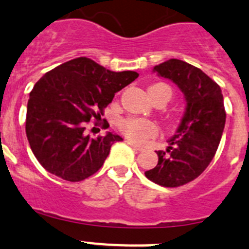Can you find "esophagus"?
<instances>
[{"mask_svg": "<svg viewBox=\"0 0 249 249\" xmlns=\"http://www.w3.org/2000/svg\"><path fill=\"white\" fill-rule=\"evenodd\" d=\"M127 144L130 145V146L133 147L134 150H136V151H142V150H144V147H141V146H139V145H136L135 142H133V141H130V140H127Z\"/></svg>", "mask_w": 249, "mask_h": 249, "instance_id": "esophagus-1", "label": "esophagus"}]
</instances>
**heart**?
<instances>
[{
    "mask_svg": "<svg viewBox=\"0 0 249 249\" xmlns=\"http://www.w3.org/2000/svg\"><path fill=\"white\" fill-rule=\"evenodd\" d=\"M149 93L154 100L158 99L159 97L166 95L167 98H171V89L166 84L162 83H158L155 86L150 87ZM119 129L129 140L138 142V144H142L149 139L154 138L158 134L159 129L158 125L151 120L144 119V118H126V119L122 120L119 124Z\"/></svg>",
    "mask_w": 249,
    "mask_h": 249,
    "instance_id": "heart-1",
    "label": "heart"
}]
</instances>
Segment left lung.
<instances>
[{
	"mask_svg": "<svg viewBox=\"0 0 249 249\" xmlns=\"http://www.w3.org/2000/svg\"><path fill=\"white\" fill-rule=\"evenodd\" d=\"M154 71L178 84L187 108L170 146L156 151L158 165L145 176L163 187H178L198 178L216 155L226 123L223 95L214 80L183 60L170 59Z\"/></svg>",
	"mask_w": 249,
	"mask_h": 249,
	"instance_id": "obj_1",
	"label": "left lung"
}]
</instances>
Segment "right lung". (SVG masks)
Listing matches in <instances>:
<instances>
[{
	"label": "right lung",
	"mask_w": 249,
	"mask_h": 249,
	"mask_svg": "<svg viewBox=\"0 0 249 249\" xmlns=\"http://www.w3.org/2000/svg\"><path fill=\"white\" fill-rule=\"evenodd\" d=\"M136 71H111L86 57L55 67L35 84L27 104L26 134L36 159L51 174L71 182L88 178L103 166L119 135H87L98 125L116 91ZM109 125V124H108Z\"/></svg>",
	"instance_id": "obj_1"
}]
</instances>
